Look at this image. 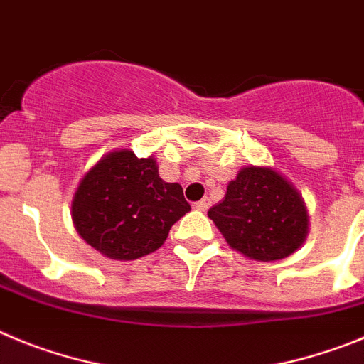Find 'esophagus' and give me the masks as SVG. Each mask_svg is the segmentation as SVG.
<instances>
[{"mask_svg":"<svg viewBox=\"0 0 364 364\" xmlns=\"http://www.w3.org/2000/svg\"><path fill=\"white\" fill-rule=\"evenodd\" d=\"M194 208H196V210L206 212V210H208V208H210V199H208V198H203L201 201L194 203Z\"/></svg>","mask_w":364,"mask_h":364,"instance_id":"obj_1","label":"esophagus"}]
</instances>
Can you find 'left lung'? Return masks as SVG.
<instances>
[{"mask_svg":"<svg viewBox=\"0 0 364 364\" xmlns=\"http://www.w3.org/2000/svg\"><path fill=\"white\" fill-rule=\"evenodd\" d=\"M208 218L230 248L264 263L292 255L310 227L303 196L274 166H243Z\"/></svg>","mask_w":364,"mask_h":364,"instance_id":"obj_1","label":"left lung"}]
</instances>
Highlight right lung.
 Here are the masks:
<instances>
[{
  "label": "right lung",
  "instance_id": "1",
  "mask_svg": "<svg viewBox=\"0 0 364 364\" xmlns=\"http://www.w3.org/2000/svg\"><path fill=\"white\" fill-rule=\"evenodd\" d=\"M190 210L179 183L159 178L154 156L117 149L81 178L72 221L85 243L105 257L134 261L158 250L176 221Z\"/></svg>",
  "mask_w": 364,
  "mask_h": 364
}]
</instances>
